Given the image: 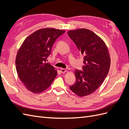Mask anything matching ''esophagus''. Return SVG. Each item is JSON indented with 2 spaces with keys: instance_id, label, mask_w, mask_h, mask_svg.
I'll return each instance as SVG.
<instances>
[{
  "instance_id": "34e87169",
  "label": "esophagus",
  "mask_w": 129,
  "mask_h": 129,
  "mask_svg": "<svg viewBox=\"0 0 129 129\" xmlns=\"http://www.w3.org/2000/svg\"><path fill=\"white\" fill-rule=\"evenodd\" d=\"M60 71H61V72L62 73H66V72H67V71H66V69H64V68H61V70H60Z\"/></svg>"
}]
</instances>
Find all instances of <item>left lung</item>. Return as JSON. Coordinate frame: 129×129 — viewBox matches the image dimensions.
Returning a JSON list of instances; mask_svg holds the SVG:
<instances>
[{
	"label": "left lung",
	"mask_w": 129,
	"mask_h": 129,
	"mask_svg": "<svg viewBox=\"0 0 129 129\" xmlns=\"http://www.w3.org/2000/svg\"><path fill=\"white\" fill-rule=\"evenodd\" d=\"M68 34L84 57L83 71L75 70L76 81L69 88L77 96H87L99 88L107 76L110 55L104 41L90 30H69Z\"/></svg>",
	"instance_id": "1"
}]
</instances>
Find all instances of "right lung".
Masks as SVG:
<instances>
[{
    "mask_svg": "<svg viewBox=\"0 0 129 129\" xmlns=\"http://www.w3.org/2000/svg\"><path fill=\"white\" fill-rule=\"evenodd\" d=\"M65 30L53 28L36 30L27 37L19 49L15 58L18 76L27 90L34 93L47 89L57 73L46 62L56 39Z\"/></svg>",
    "mask_w": 129,
    "mask_h": 129,
    "instance_id": "1",
    "label": "right lung"
}]
</instances>
